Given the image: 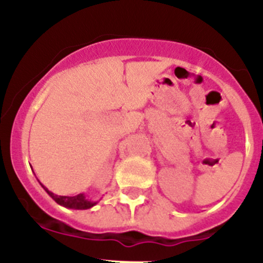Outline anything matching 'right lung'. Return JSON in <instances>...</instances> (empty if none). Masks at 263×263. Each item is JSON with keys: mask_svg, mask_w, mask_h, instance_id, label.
<instances>
[{"mask_svg": "<svg viewBox=\"0 0 263 263\" xmlns=\"http://www.w3.org/2000/svg\"><path fill=\"white\" fill-rule=\"evenodd\" d=\"M44 190L47 191V193L58 203V205H62L65 208L68 209H76V210H85V209H90L91 206H94V202H90L85 198L84 195H78V196H73V197H68V196H57L54 193H52L50 191L47 190L46 187L43 185Z\"/></svg>", "mask_w": 263, "mask_h": 263, "instance_id": "right-lung-1", "label": "right lung"}]
</instances>
